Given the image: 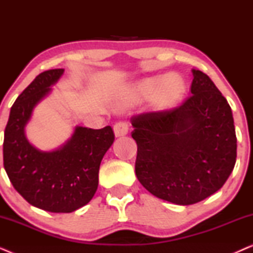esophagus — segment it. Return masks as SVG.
<instances>
[{"mask_svg":"<svg viewBox=\"0 0 253 253\" xmlns=\"http://www.w3.org/2000/svg\"><path fill=\"white\" fill-rule=\"evenodd\" d=\"M127 132H129V127H127V124L124 121H120V122L115 123V126H114V133H115L116 137H123L127 134Z\"/></svg>","mask_w":253,"mask_h":253,"instance_id":"esophagus-1","label":"esophagus"}]
</instances>
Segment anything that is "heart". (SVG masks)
<instances>
[{"label": "heart", "mask_w": 253, "mask_h": 253, "mask_svg": "<svg viewBox=\"0 0 253 253\" xmlns=\"http://www.w3.org/2000/svg\"><path fill=\"white\" fill-rule=\"evenodd\" d=\"M185 82L179 75H157L131 84L122 95V106H129L150 98L155 110L168 109L178 102L184 94Z\"/></svg>", "instance_id": "b5f03b06"}]
</instances>
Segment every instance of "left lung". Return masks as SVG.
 <instances>
[{
    "label": "left lung",
    "instance_id": "obj_1",
    "mask_svg": "<svg viewBox=\"0 0 253 253\" xmlns=\"http://www.w3.org/2000/svg\"><path fill=\"white\" fill-rule=\"evenodd\" d=\"M192 75V95L181 106L131 119L138 181L153 196L177 205L215 193L236 162L229 103L206 74L193 69Z\"/></svg>",
    "mask_w": 253,
    "mask_h": 253
}]
</instances>
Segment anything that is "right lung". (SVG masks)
<instances>
[{
  "label": "right lung",
  "mask_w": 253,
  "mask_h": 253,
  "mask_svg": "<svg viewBox=\"0 0 253 253\" xmlns=\"http://www.w3.org/2000/svg\"><path fill=\"white\" fill-rule=\"evenodd\" d=\"M64 69L41 72L11 107L4 130L3 165L17 192L31 205L53 213H71L93 198L103 155L115 139L113 129L76 126L57 150L42 152L27 140L25 126L32 112L49 94Z\"/></svg>",
  "instance_id": "obj_1"
}]
</instances>
